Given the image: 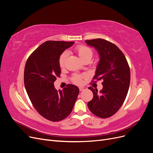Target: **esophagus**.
<instances>
[{"label":"esophagus","instance_id":"obj_1","mask_svg":"<svg viewBox=\"0 0 153 153\" xmlns=\"http://www.w3.org/2000/svg\"><path fill=\"white\" fill-rule=\"evenodd\" d=\"M86 89V87H79V90L81 91H83V90H84V89Z\"/></svg>","mask_w":153,"mask_h":153}]
</instances>
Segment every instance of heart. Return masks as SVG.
Returning a JSON list of instances; mask_svg holds the SVG:
<instances>
[{"label": "heart", "mask_w": 153, "mask_h": 153, "mask_svg": "<svg viewBox=\"0 0 153 153\" xmlns=\"http://www.w3.org/2000/svg\"><path fill=\"white\" fill-rule=\"evenodd\" d=\"M75 51L79 57L83 61H86V60H90L93 56V51L92 50L84 45H79L76 47ZM68 53L66 51L63 52L59 57V65L61 68H63L65 64L66 60L68 57ZM84 78V75H74L71 78L73 83L75 84H80L82 82V78Z\"/></svg>", "instance_id": "obj_1"}]
</instances>
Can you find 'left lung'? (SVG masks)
I'll return each mask as SVG.
<instances>
[{"label": "left lung", "instance_id": "obj_1", "mask_svg": "<svg viewBox=\"0 0 153 153\" xmlns=\"http://www.w3.org/2000/svg\"><path fill=\"white\" fill-rule=\"evenodd\" d=\"M98 51L100 59L93 80H102L103 89L89 87L93 98L88 102L91 112L100 118H108L123 105L130 82V70L124 55L116 45L103 39L85 41Z\"/></svg>", "mask_w": 153, "mask_h": 153}]
</instances>
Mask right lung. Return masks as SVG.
I'll return each instance as SVG.
<instances>
[{"label": "right lung", "mask_w": 153, "mask_h": 153, "mask_svg": "<svg viewBox=\"0 0 153 153\" xmlns=\"http://www.w3.org/2000/svg\"><path fill=\"white\" fill-rule=\"evenodd\" d=\"M74 43L47 41L27 59L24 69V85L32 105L38 112L50 121H60L70 114L79 89L72 84L63 90L55 89L53 84L61 73L59 57Z\"/></svg>", "instance_id": "obj_1"}]
</instances>
